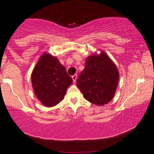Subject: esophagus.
I'll return each mask as SVG.
<instances>
[{
	"mask_svg": "<svg viewBox=\"0 0 154 154\" xmlns=\"http://www.w3.org/2000/svg\"><path fill=\"white\" fill-rule=\"evenodd\" d=\"M72 79H73V83H75V81H76V80H77V75L76 74L73 75L72 76Z\"/></svg>",
	"mask_w": 154,
	"mask_h": 154,
	"instance_id": "esophagus-1",
	"label": "esophagus"
}]
</instances>
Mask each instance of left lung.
<instances>
[{
  "instance_id": "1",
  "label": "left lung",
  "mask_w": 154,
  "mask_h": 154,
  "mask_svg": "<svg viewBox=\"0 0 154 154\" xmlns=\"http://www.w3.org/2000/svg\"><path fill=\"white\" fill-rule=\"evenodd\" d=\"M119 72L111 59L101 51L85 60V67L76 81L77 86L88 102L97 106L108 104L115 95Z\"/></svg>"
}]
</instances>
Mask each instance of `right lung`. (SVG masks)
<instances>
[{"instance_id":"obj_1","label":"right lung","mask_w":154,"mask_h":154,"mask_svg":"<svg viewBox=\"0 0 154 154\" xmlns=\"http://www.w3.org/2000/svg\"><path fill=\"white\" fill-rule=\"evenodd\" d=\"M73 83L65 66L56 57L45 52L40 57L31 73V83L35 96L44 106L52 107L64 100Z\"/></svg>"}]
</instances>
